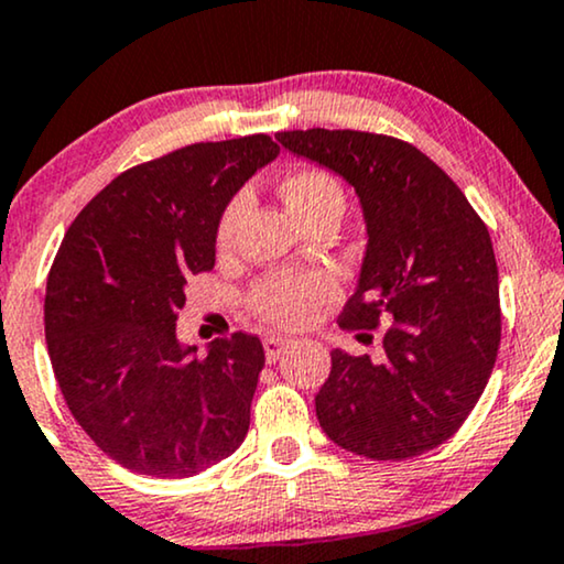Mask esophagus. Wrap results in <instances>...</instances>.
<instances>
[{
    "mask_svg": "<svg viewBox=\"0 0 564 564\" xmlns=\"http://www.w3.org/2000/svg\"><path fill=\"white\" fill-rule=\"evenodd\" d=\"M262 346H265V359H268V365H273V361L281 359V356L286 354L289 348H294V338H281V335H268V338L262 340Z\"/></svg>",
    "mask_w": 564,
    "mask_h": 564,
    "instance_id": "esophagus-1",
    "label": "esophagus"
}]
</instances>
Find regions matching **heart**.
<instances>
[{
    "label": "heart",
    "instance_id": "b5f03b06",
    "mask_svg": "<svg viewBox=\"0 0 564 564\" xmlns=\"http://www.w3.org/2000/svg\"><path fill=\"white\" fill-rule=\"evenodd\" d=\"M281 195L286 199L289 210L299 220L312 218L319 210L340 208L344 210V189L333 180L330 174L317 169H304L289 174L281 182ZM249 197L245 192L234 195L226 203L224 213L218 218L216 229V247L220 252L231 249L237 226L245 216ZM333 281L323 273H299V270H283V273L268 275L252 291V306L262 319L273 325H299L304 323L312 312L317 310L325 299L333 296Z\"/></svg>",
    "mask_w": 564,
    "mask_h": 564
}]
</instances>
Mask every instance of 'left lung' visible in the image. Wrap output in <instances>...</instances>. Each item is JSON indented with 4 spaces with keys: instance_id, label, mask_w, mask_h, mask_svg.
<instances>
[{
    "instance_id": "left-lung-1",
    "label": "left lung",
    "mask_w": 564,
    "mask_h": 564,
    "mask_svg": "<svg viewBox=\"0 0 564 564\" xmlns=\"http://www.w3.org/2000/svg\"><path fill=\"white\" fill-rule=\"evenodd\" d=\"M286 151L344 176L367 249L340 327L382 333L380 361L333 348L315 395L344 451L401 460L437 447L474 411L500 348V275L466 195L411 142L356 130L278 132Z\"/></svg>"
}]
</instances>
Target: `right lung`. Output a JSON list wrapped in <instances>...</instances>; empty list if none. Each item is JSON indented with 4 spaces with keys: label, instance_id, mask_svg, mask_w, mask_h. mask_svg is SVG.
<instances>
[{
    "label": "right lung",
    "instance_id": "obj_1",
    "mask_svg": "<svg viewBox=\"0 0 564 564\" xmlns=\"http://www.w3.org/2000/svg\"><path fill=\"white\" fill-rule=\"evenodd\" d=\"M281 148L268 134L195 142L140 163L73 220L46 281V346L83 432L134 474L187 479L245 442L265 351L234 333L184 346L187 278L216 265L226 203Z\"/></svg>",
    "mask_w": 564,
    "mask_h": 564
}]
</instances>
